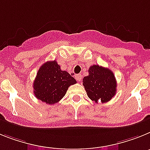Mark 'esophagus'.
<instances>
[{
  "label": "esophagus",
  "instance_id": "obj_1",
  "mask_svg": "<svg viewBox=\"0 0 150 150\" xmlns=\"http://www.w3.org/2000/svg\"><path fill=\"white\" fill-rule=\"evenodd\" d=\"M75 79H76V80L78 81H80L81 80V74L76 75H75Z\"/></svg>",
  "mask_w": 150,
  "mask_h": 150
}]
</instances>
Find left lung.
Instances as JSON below:
<instances>
[{
  "mask_svg": "<svg viewBox=\"0 0 150 150\" xmlns=\"http://www.w3.org/2000/svg\"><path fill=\"white\" fill-rule=\"evenodd\" d=\"M89 75L83 79L88 97L91 100L102 103H107L116 93V79L112 71L99 65H93L88 69Z\"/></svg>",
  "mask_w": 150,
  "mask_h": 150,
  "instance_id": "1",
  "label": "left lung"
}]
</instances>
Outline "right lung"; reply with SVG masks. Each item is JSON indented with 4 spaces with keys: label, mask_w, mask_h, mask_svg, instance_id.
<instances>
[{
    "label": "right lung",
    "mask_w": 150,
    "mask_h": 150,
    "mask_svg": "<svg viewBox=\"0 0 150 150\" xmlns=\"http://www.w3.org/2000/svg\"><path fill=\"white\" fill-rule=\"evenodd\" d=\"M76 80L62 71L56 60L47 61L40 67L33 83L36 98L47 104L57 103L64 97L68 88Z\"/></svg>",
    "instance_id": "right-lung-1"
}]
</instances>
